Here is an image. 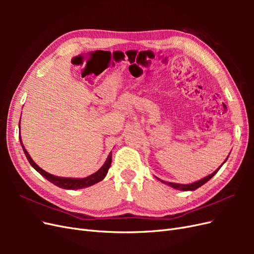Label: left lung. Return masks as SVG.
<instances>
[{"mask_svg":"<svg viewBox=\"0 0 254 254\" xmlns=\"http://www.w3.org/2000/svg\"><path fill=\"white\" fill-rule=\"evenodd\" d=\"M227 159H228V157H227ZM227 159L225 160V162H224V163H226ZM224 163H222V164L217 168V170L215 171L214 173H212L211 175L206 176V177H204V178H202V179H200V180H198V181H196V182L190 183V184H179V183H174V182H166V181H163V180H161V179L157 178V177H156V178H157L159 181L162 182V183L167 184L168 187H171V188L176 189V190H197L198 188H200L201 186H203L204 183H206L207 181H209V180L212 178V177L219 171V168H220L222 165H224Z\"/></svg>","mask_w":254,"mask_h":254,"instance_id":"left-lung-1","label":"left lung"}]
</instances>
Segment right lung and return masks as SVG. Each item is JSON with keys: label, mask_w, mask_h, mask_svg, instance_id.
Instances as JSON below:
<instances>
[{"label": "right lung", "mask_w": 254, "mask_h": 254, "mask_svg": "<svg viewBox=\"0 0 254 254\" xmlns=\"http://www.w3.org/2000/svg\"><path fill=\"white\" fill-rule=\"evenodd\" d=\"M19 129H20V123H19ZM19 133H20V130H19ZM19 137H20V143H21V146H22V148H23V151H24L29 164L32 165L35 168V170L38 173H39L41 176H43L45 179L49 180L50 182H52L53 184H55V186H57V187H59L61 189H64V190H79V189H84V188H88V187L93 186V184H95V183H97L99 181H102L105 178L107 173H108V171H109L110 166H111L112 152L110 151L109 156H108V158H107L104 165L101 168H99V170L96 173L86 177V178H66V177L54 176L52 174H49L48 172L43 171L41 167H39L34 162V160L30 158L29 153L25 149L24 145H23L22 137H21L20 134H19Z\"/></svg>", "instance_id": "add662e5"}]
</instances>
